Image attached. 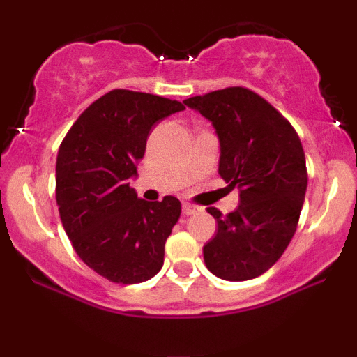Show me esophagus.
I'll use <instances>...</instances> for the list:
<instances>
[{"label":"esophagus","mask_w":357,"mask_h":357,"mask_svg":"<svg viewBox=\"0 0 357 357\" xmlns=\"http://www.w3.org/2000/svg\"><path fill=\"white\" fill-rule=\"evenodd\" d=\"M196 211H198V208H196L195 204L183 203V213H184V215H195Z\"/></svg>","instance_id":"esophagus-1"}]
</instances>
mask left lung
Returning <instances> with one entry per match:
<instances>
[{
  "mask_svg": "<svg viewBox=\"0 0 357 357\" xmlns=\"http://www.w3.org/2000/svg\"><path fill=\"white\" fill-rule=\"evenodd\" d=\"M211 122L220 141L218 173L240 191L235 211L208 213L218 223L203 247L206 268L230 282L265 273L297 230L307 190L305 155L290 122L252 90L228 87L183 100Z\"/></svg>",
  "mask_w": 357,
  "mask_h": 357,
  "instance_id": "8db88e82",
  "label": "left lung"
}]
</instances>
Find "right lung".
Segmentation results:
<instances>
[{"instance_id": "add662e5", "label": "right lung", "mask_w": 357, "mask_h": 357, "mask_svg": "<svg viewBox=\"0 0 357 357\" xmlns=\"http://www.w3.org/2000/svg\"><path fill=\"white\" fill-rule=\"evenodd\" d=\"M184 105L153 93L112 90L82 112L56 155V204L73 250L116 284H141L165 264L181 215L174 196L144 202L130 188L151 129Z\"/></svg>"}]
</instances>
